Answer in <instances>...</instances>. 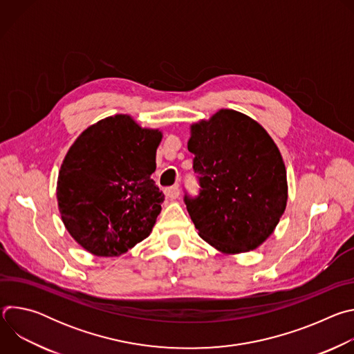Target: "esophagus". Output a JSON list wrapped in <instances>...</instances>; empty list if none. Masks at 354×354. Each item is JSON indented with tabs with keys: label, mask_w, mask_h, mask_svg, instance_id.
<instances>
[{
	"label": "esophagus",
	"mask_w": 354,
	"mask_h": 354,
	"mask_svg": "<svg viewBox=\"0 0 354 354\" xmlns=\"http://www.w3.org/2000/svg\"><path fill=\"white\" fill-rule=\"evenodd\" d=\"M164 193H165V196L168 197V198H178L179 197V187L178 186H171V187H167L165 190H164Z\"/></svg>",
	"instance_id": "34e87169"
}]
</instances>
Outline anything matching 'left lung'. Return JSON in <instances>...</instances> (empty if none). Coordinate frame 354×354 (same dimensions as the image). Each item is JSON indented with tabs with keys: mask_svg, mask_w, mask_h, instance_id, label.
<instances>
[{
	"mask_svg": "<svg viewBox=\"0 0 354 354\" xmlns=\"http://www.w3.org/2000/svg\"><path fill=\"white\" fill-rule=\"evenodd\" d=\"M187 149L198 175L197 197L185 196L198 235L227 255L261 246L287 205V174L280 151L254 119L220 109L190 126Z\"/></svg>",
	"mask_w": 354,
	"mask_h": 354,
	"instance_id": "1",
	"label": "left lung"
}]
</instances>
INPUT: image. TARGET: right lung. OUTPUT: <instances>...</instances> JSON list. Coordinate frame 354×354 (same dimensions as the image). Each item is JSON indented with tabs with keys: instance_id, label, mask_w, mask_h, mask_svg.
I'll return each instance as SVG.
<instances>
[{
	"instance_id": "obj_1",
	"label": "right lung",
	"mask_w": 354,
	"mask_h": 354,
	"mask_svg": "<svg viewBox=\"0 0 354 354\" xmlns=\"http://www.w3.org/2000/svg\"><path fill=\"white\" fill-rule=\"evenodd\" d=\"M158 129L115 115L84 130L62 164L57 203L64 227L95 257H120L145 239L161 213L156 171Z\"/></svg>"
}]
</instances>
